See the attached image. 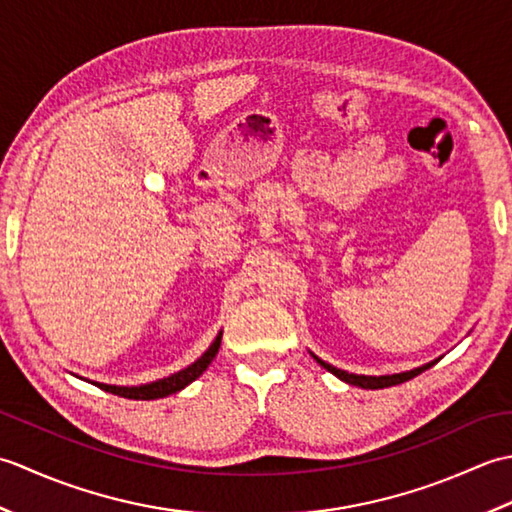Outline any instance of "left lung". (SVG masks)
I'll return each mask as SVG.
<instances>
[{"label": "left lung", "instance_id": "obj_1", "mask_svg": "<svg viewBox=\"0 0 512 512\" xmlns=\"http://www.w3.org/2000/svg\"><path fill=\"white\" fill-rule=\"evenodd\" d=\"M310 354H312V352H310ZM312 358H314V361H317L323 369H328L330 374H334L336 378H341L343 383L363 387V389H383V387H391V385H400V383H405V380L422 374L424 369H429L431 365H436V363L440 361V358H436V361H429V363H424V365H420V367L409 369V372H400V374L365 376V374H350V372H345V369H339V367H334V365H330V363H325V361H321V358H319L317 354H312Z\"/></svg>", "mask_w": 512, "mask_h": 512}]
</instances>
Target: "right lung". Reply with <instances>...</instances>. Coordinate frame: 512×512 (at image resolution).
I'll return each mask as SVG.
<instances>
[{
    "instance_id": "1",
    "label": "right lung",
    "mask_w": 512,
    "mask_h": 512,
    "mask_svg": "<svg viewBox=\"0 0 512 512\" xmlns=\"http://www.w3.org/2000/svg\"><path fill=\"white\" fill-rule=\"evenodd\" d=\"M220 343H222V332H217L215 341L209 345V350H206L198 361H193L189 367L180 369V372L171 374L167 378H158V380H151V383L145 385H132V387H125V385H107V383H94L96 387H101L103 391H110V394L116 396H123V398H132V400H156V398H167L171 394H178L187 385H191L195 378H200L202 372L206 367L211 365V361L215 358V354L220 352ZM81 378V376H79Z\"/></svg>"
}]
</instances>
